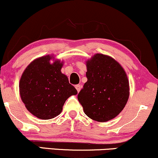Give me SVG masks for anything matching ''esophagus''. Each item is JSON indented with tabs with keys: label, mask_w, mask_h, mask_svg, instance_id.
Wrapping results in <instances>:
<instances>
[{
	"label": "esophagus",
	"mask_w": 158,
	"mask_h": 158,
	"mask_svg": "<svg viewBox=\"0 0 158 158\" xmlns=\"http://www.w3.org/2000/svg\"><path fill=\"white\" fill-rule=\"evenodd\" d=\"M75 87H76V89H77V92L79 93V91H80V89H81V85H76Z\"/></svg>",
	"instance_id": "obj_1"
}]
</instances>
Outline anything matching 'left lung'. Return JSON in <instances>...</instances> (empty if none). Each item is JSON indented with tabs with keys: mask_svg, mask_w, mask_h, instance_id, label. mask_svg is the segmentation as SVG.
<instances>
[{
	"mask_svg": "<svg viewBox=\"0 0 158 158\" xmlns=\"http://www.w3.org/2000/svg\"><path fill=\"white\" fill-rule=\"evenodd\" d=\"M87 81L78 94L85 113L93 120L105 122L122 111L130 96V85L123 68L111 56L95 54L86 62Z\"/></svg>",
	"mask_w": 158,
	"mask_h": 158,
	"instance_id": "8db88e82",
	"label": "left lung"
}]
</instances>
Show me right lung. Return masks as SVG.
I'll list each match as a JSON object with an SVG mask.
<instances>
[{
  "label": "right lung",
  "instance_id": "obj_1",
  "mask_svg": "<svg viewBox=\"0 0 158 158\" xmlns=\"http://www.w3.org/2000/svg\"><path fill=\"white\" fill-rule=\"evenodd\" d=\"M46 55L25 69L19 83L20 98L26 109L38 118L48 120L60 115L64 102L77 90L61 72L63 62Z\"/></svg>",
  "mask_w": 158,
  "mask_h": 158
}]
</instances>
